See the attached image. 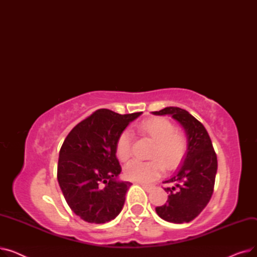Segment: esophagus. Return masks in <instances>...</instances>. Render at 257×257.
Instances as JSON below:
<instances>
[{"label":"esophagus","mask_w":257,"mask_h":257,"mask_svg":"<svg viewBox=\"0 0 257 257\" xmlns=\"http://www.w3.org/2000/svg\"><path fill=\"white\" fill-rule=\"evenodd\" d=\"M142 186H143V188L144 190L147 192V193H150L153 188H154V186L153 185H147V184H141Z\"/></svg>","instance_id":"esophagus-1"}]
</instances>
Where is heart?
<instances>
[{"label":"heart","instance_id":"b5f03b06","mask_svg":"<svg viewBox=\"0 0 257 257\" xmlns=\"http://www.w3.org/2000/svg\"><path fill=\"white\" fill-rule=\"evenodd\" d=\"M139 130L154 142L149 161L132 160L124 168L125 177L132 181L150 182L157 178L164 167L168 170L180 165L186 152L184 134L175 130L170 120L155 117L143 121ZM131 134L128 130L121 132L115 143V154L120 161H127L131 155ZM158 159L156 160V158Z\"/></svg>","mask_w":257,"mask_h":257}]
</instances>
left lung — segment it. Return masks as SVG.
Masks as SVG:
<instances>
[{
	"label": "left lung",
	"instance_id": "left-lung-1",
	"mask_svg": "<svg viewBox=\"0 0 257 257\" xmlns=\"http://www.w3.org/2000/svg\"><path fill=\"white\" fill-rule=\"evenodd\" d=\"M154 115H170L182 127L187 149L181 166L165 183H172L168 203L155 208L159 217L170 223L193 221L205 208L213 193L218 170L217 155L204 126L190 112L179 107H166Z\"/></svg>",
	"mask_w": 257,
	"mask_h": 257
}]
</instances>
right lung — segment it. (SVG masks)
Listing matches in <instances>:
<instances>
[{"label": "right lung", "instance_id": "1", "mask_svg": "<svg viewBox=\"0 0 257 257\" xmlns=\"http://www.w3.org/2000/svg\"><path fill=\"white\" fill-rule=\"evenodd\" d=\"M143 112L118 114L99 109L67 134L59 152L57 179L66 203L82 220L104 224L123 209L132 183L118 178L115 143Z\"/></svg>", "mask_w": 257, "mask_h": 257}]
</instances>
